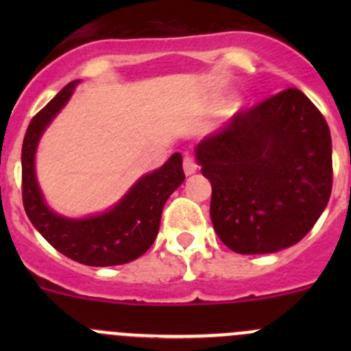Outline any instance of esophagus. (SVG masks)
Segmentation results:
<instances>
[{
    "mask_svg": "<svg viewBox=\"0 0 351 351\" xmlns=\"http://www.w3.org/2000/svg\"><path fill=\"white\" fill-rule=\"evenodd\" d=\"M198 169V162L195 161V159L192 158V156H185L183 158V171H185L186 176L193 175Z\"/></svg>",
    "mask_w": 351,
    "mask_h": 351,
    "instance_id": "esophagus-1",
    "label": "esophagus"
}]
</instances>
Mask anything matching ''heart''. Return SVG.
<instances>
[{
    "instance_id": "obj_1",
    "label": "heart",
    "mask_w": 351,
    "mask_h": 351,
    "mask_svg": "<svg viewBox=\"0 0 351 351\" xmlns=\"http://www.w3.org/2000/svg\"><path fill=\"white\" fill-rule=\"evenodd\" d=\"M229 107H231L232 110H236V108H238V107H239V104H238V101H232V104H231V105H229Z\"/></svg>"
}]
</instances>
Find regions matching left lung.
Here are the masks:
<instances>
[{"mask_svg": "<svg viewBox=\"0 0 351 351\" xmlns=\"http://www.w3.org/2000/svg\"><path fill=\"white\" fill-rule=\"evenodd\" d=\"M210 180L219 239L241 254L299 243L326 208L332 186L331 134L297 88L238 112L195 149Z\"/></svg>", "mask_w": 351, "mask_h": 351, "instance_id": "8db88e82", "label": "left lung"}]
</instances>
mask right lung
<instances>
[{
  "label": "right lung",
  "mask_w": 351,
  "mask_h": 351,
  "mask_svg": "<svg viewBox=\"0 0 351 351\" xmlns=\"http://www.w3.org/2000/svg\"><path fill=\"white\" fill-rule=\"evenodd\" d=\"M77 81L66 84L28 123L22 146V197L28 219L51 246L88 267H113L136 260L154 243L161 212L185 180L182 154L143 176L113 208L86 219H67L45 205L35 178V149L51 120L67 104Z\"/></svg>",
  "instance_id": "obj_1"
}]
</instances>
